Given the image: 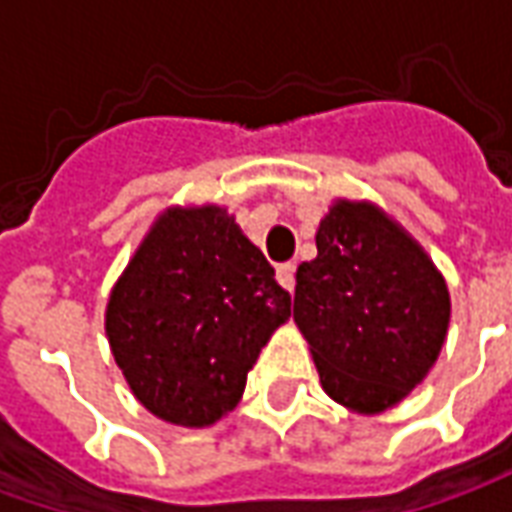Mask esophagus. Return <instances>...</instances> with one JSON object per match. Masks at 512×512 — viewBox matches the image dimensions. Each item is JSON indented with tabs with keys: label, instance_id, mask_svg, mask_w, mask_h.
Segmentation results:
<instances>
[{
	"label": "esophagus",
	"instance_id": "esophagus-1",
	"mask_svg": "<svg viewBox=\"0 0 512 512\" xmlns=\"http://www.w3.org/2000/svg\"><path fill=\"white\" fill-rule=\"evenodd\" d=\"M277 279L282 288L293 293V288H296V266H293V263H282V266H277Z\"/></svg>",
	"mask_w": 512,
	"mask_h": 512
}]
</instances>
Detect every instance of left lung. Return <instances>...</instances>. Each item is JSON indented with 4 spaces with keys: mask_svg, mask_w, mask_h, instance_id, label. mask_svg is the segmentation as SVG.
Here are the masks:
<instances>
[{
    "mask_svg": "<svg viewBox=\"0 0 512 512\" xmlns=\"http://www.w3.org/2000/svg\"><path fill=\"white\" fill-rule=\"evenodd\" d=\"M315 244L318 257L296 271L293 321L337 403L384 411L439 359L447 285L417 241L367 202L332 205Z\"/></svg>",
    "mask_w": 512,
    "mask_h": 512,
    "instance_id": "obj_1",
    "label": "left lung"
}]
</instances>
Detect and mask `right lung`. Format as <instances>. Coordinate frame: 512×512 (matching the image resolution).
I'll return each mask as SVG.
<instances>
[{"label": "right lung", "mask_w": 512, "mask_h": 512, "mask_svg": "<svg viewBox=\"0 0 512 512\" xmlns=\"http://www.w3.org/2000/svg\"><path fill=\"white\" fill-rule=\"evenodd\" d=\"M290 293L233 216L216 205L167 211L106 307L115 362L156 417L202 428L241 400Z\"/></svg>", "instance_id": "obj_1"}]
</instances>
